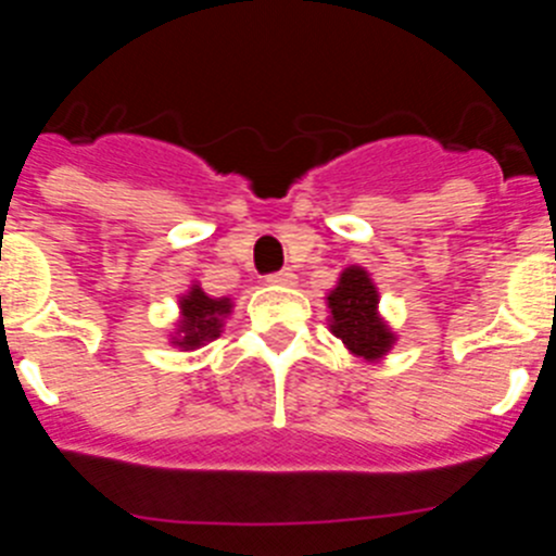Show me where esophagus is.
Here are the masks:
<instances>
[{"instance_id":"obj_1","label":"esophagus","mask_w":556,"mask_h":556,"mask_svg":"<svg viewBox=\"0 0 556 556\" xmlns=\"http://www.w3.org/2000/svg\"><path fill=\"white\" fill-rule=\"evenodd\" d=\"M267 281L273 283V287H294V281H298V278H294L292 269H281V273L269 275Z\"/></svg>"}]
</instances>
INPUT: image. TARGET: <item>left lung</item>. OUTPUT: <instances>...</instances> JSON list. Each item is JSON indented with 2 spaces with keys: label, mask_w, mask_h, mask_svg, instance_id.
<instances>
[{
  "label": "left lung",
  "mask_w": 556,
  "mask_h": 556,
  "mask_svg": "<svg viewBox=\"0 0 556 556\" xmlns=\"http://www.w3.org/2000/svg\"><path fill=\"white\" fill-rule=\"evenodd\" d=\"M328 328L342 345L367 362H378L395 345V331L378 314V287L370 273L351 264L339 273L337 287L328 292Z\"/></svg>",
  "instance_id": "obj_1"
}]
</instances>
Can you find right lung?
I'll return each instance as SVG.
<instances>
[{"label": "right lung", "mask_w": 556, "mask_h": 556, "mask_svg": "<svg viewBox=\"0 0 556 556\" xmlns=\"http://www.w3.org/2000/svg\"><path fill=\"white\" fill-rule=\"evenodd\" d=\"M178 308L180 317L175 323V333H169L172 345L194 351V348H203L205 342L223 333L225 320L233 312V301L230 298H211L200 289V283H191L189 292L180 294Z\"/></svg>", "instance_id": "1"}]
</instances>
